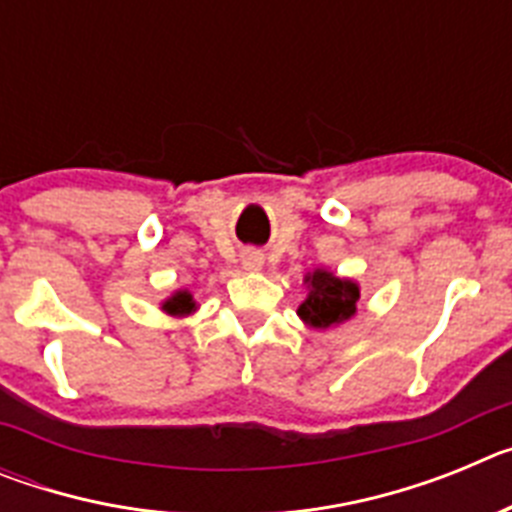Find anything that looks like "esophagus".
Returning <instances> with one entry per match:
<instances>
[{"instance_id":"1","label":"esophagus","mask_w":512,"mask_h":512,"mask_svg":"<svg viewBox=\"0 0 512 512\" xmlns=\"http://www.w3.org/2000/svg\"><path fill=\"white\" fill-rule=\"evenodd\" d=\"M241 264L246 271H259L264 266V253L256 251V248H248L241 253Z\"/></svg>"}]
</instances>
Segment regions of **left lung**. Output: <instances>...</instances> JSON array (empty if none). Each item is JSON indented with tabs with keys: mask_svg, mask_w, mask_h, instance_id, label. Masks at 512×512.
<instances>
[{
	"mask_svg": "<svg viewBox=\"0 0 512 512\" xmlns=\"http://www.w3.org/2000/svg\"><path fill=\"white\" fill-rule=\"evenodd\" d=\"M305 300L297 307L302 323L312 330H330L348 323L359 312L361 287L348 277H338L330 269L305 274Z\"/></svg>",
	"mask_w": 512,
	"mask_h": 512,
	"instance_id": "left-lung-1",
	"label": "left lung"
}]
</instances>
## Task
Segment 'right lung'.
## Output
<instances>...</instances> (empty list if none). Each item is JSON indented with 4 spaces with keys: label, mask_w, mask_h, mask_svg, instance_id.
I'll list each match as a JSON object with an SVG mask.
<instances>
[{
    "label": "right lung",
    "mask_w": 512,
    "mask_h": 512,
    "mask_svg": "<svg viewBox=\"0 0 512 512\" xmlns=\"http://www.w3.org/2000/svg\"><path fill=\"white\" fill-rule=\"evenodd\" d=\"M197 307L200 305H197V300H194L189 289H176V292H171V295L161 302V310H164L166 315H171V318H187V315L197 312Z\"/></svg>",
    "instance_id": "1"
}]
</instances>
